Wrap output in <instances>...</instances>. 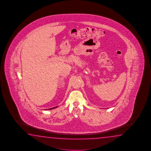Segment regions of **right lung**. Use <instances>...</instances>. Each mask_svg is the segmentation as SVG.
I'll use <instances>...</instances> for the list:
<instances>
[{
    "label": "right lung",
    "mask_w": 151,
    "mask_h": 151,
    "mask_svg": "<svg viewBox=\"0 0 151 151\" xmlns=\"http://www.w3.org/2000/svg\"><path fill=\"white\" fill-rule=\"evenodd\" d=\"M57 107H58L56 106V107H55L51 108H50V109H49V110H51V109H54V108H55ZM46 110H47V109H46Z\"/></svg>",
    "instance_id": "add662e5"
}]
</instances>
